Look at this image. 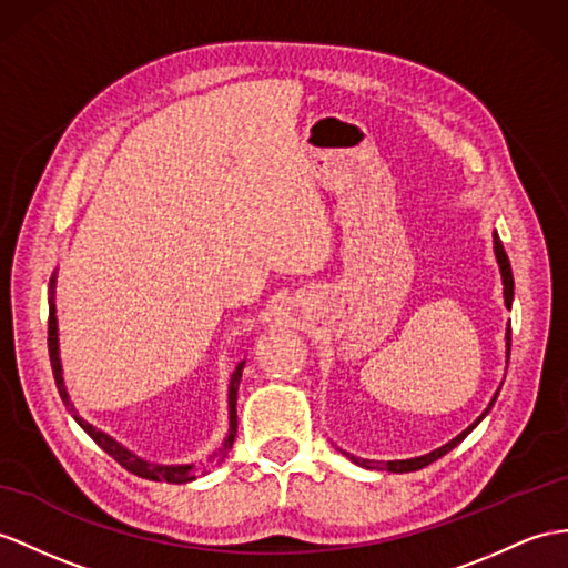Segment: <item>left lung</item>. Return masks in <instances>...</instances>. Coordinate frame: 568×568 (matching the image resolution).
<instances>
[{
    "instance_id": "8db88e82",
    "label": "left lung",
    "mask_w": 568,
    "mask_h": 568,
    "mask_svg": "<svg viewBox=\"0 0 568 568\" xmlns=\"http://www.w3.org/2000/svg\"><path fill=\"white\" fill-rule=\"evenodd\" d=\"M494 255H496V262H499V272H501V284H504V303H506V308L510 311V306H514V272H510V262H508V255H506V251H504V245H501V239H499V233L494 231ZM508 356H510V325L506 327V364H508ZM501 390V388H499ZM499 390L494 393V397L489 399V405H487V409H484L479 417L469 424L465 432H460L458 436L455 438H450L446 446H440V448H436V450H432V453H426V455H419V458H407V460H388V463H378V460H366V458H356V455H352V453H347V450H342L344 455H347V458L352 460V463H356L358 467H366V469H378V467H388L390 473H414V469H422V467H426V465H432L434 460H438V458H444L446 453H450L455 446L460 444V440H465V436L473 432V428L487 417L489 414V409L494 407V403H496V397H499Z\"/></svg>"
}]
</instances>
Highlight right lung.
Wrapping results in <instances>:
<instances>
[{
	"instance_id": "right-lung-1",
	"label": "right lung",
	"mask_w": 568,
	"mask_h": 568,
	"mask_svg": "<svg viewBox=\"0 0 568 568\" xmlns=\"http://www.w3.org/2000/svg\"><path fill=\"white\" fill-rule=\"evenodd\" d=\"M54 284H58V272L52 274L50 280V296H48V306H50V317H48V349H50V364H52V376L54 383H58V390L64 407L72 414L74 422L84 428V432L99 444L110 458H115L124 469H130L132 475L142 477V479H151V481H169V484H185L192 481L197 477V467L195 463H185V465H161V463H151L144 460L142 455H136L134 450H130L128 446H122L118 438H113L110 434H105L103 428H95L93 424H89L81 414L77 412L72 397L67 393V385H64V376H62V358H60V329H58V306H54ZM243 368H245V358L236 364L231 373V381H229V432L224 438V448H219V453H214L212 465L224 463L226 453L233 446V438H236L239 432V414H236V399H239V385H241V376H243ZM210 473V469H202V475Z\"/></svg>"
}]
</instances>
